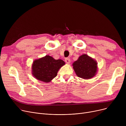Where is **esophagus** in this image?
I'll return each mask as SVG.
<instances>
[{
    "mask_svg": "<svg viewBox=\"0 0 126 126\" xmlns=\"http://www.w3.org/2000/svg\"><path fill=\"white\" fill-rule=\"evenodd\" d=\"M65 62L66 63H67V64H69L70 63V60L69 59V58H66L65 59Z\"/></svg>",
    "mask_w": 126,
    "mask_h": 126,
    "instance_id": "obj_1",
    "label": "esophagus"
}]
</instances>
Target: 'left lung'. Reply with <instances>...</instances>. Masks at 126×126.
Instances as JSON below:
<instances>
[{"label":"left lung","mask_w":126,"mask_h":126,"mask_svg":"<svg viewBox=\"0 0 126 126\" xmlns=\"http://www.w3.org/2000/svg\"><path fill=\"white\" fill-rule=\"evenodd\" d=\"M73 69L76 75L83 79H90L97 74V63L95 60L86 54L79 57L73 64Z\"/></svg>","instance_id":"8db88e82"}]
</instances>
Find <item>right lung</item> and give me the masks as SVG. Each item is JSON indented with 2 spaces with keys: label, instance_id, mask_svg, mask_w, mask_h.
I'll use <instances>...</instances> for the list:
<instances>
[{
  "label": "right lung",
  "instance_id": "right-lung-1",
  "mask_svg": "<svg viewBox=\"0 0 126 126\" xmlns=\"http://www.w3.org/2000/svg\"><path fill=\"white\" fill-rule=\"evenodd\" d=\"M65 64L62 60H56L50 56L46 55L33 61L32 74L38 80L49 83L57 76L59 70Z\"/></svg>",
  "mask_w": 126,
  "mask_h": 126
}]
</instances>
